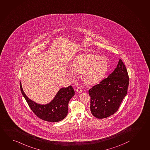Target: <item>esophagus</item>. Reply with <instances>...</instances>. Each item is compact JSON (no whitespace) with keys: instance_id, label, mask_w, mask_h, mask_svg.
<instances>
[{"instance_id":"obj_1","label":"esophagus","mask_w":150,"mask_h":150,"mask_svg":"<svg viewBox=\"0 0 150 150\" xmlns=\"http://www.w3.org/2000/svg\"><path fill=\"white\" fill-rule=\"evenodd\" d=\"M76 93H78L80 94V93H81L82 92V88L80 87H78L76 88Z\"/></svg>"}]
</instances>
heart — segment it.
<instances>
[{
    "label": "heart",
    "mask_w": 150,
    "mask_h": 150,
    "mask_svg": "<svg viewBox=\"0 0 150 150\" xmlns=\"http://www.w3.org/2000/svg\"><path fill=\"white\" fill-rule=\"evenodd\" d=\"M71 67L76 72H82V78L85 83L93 85L103 77L107 69L108 62L104 57L85 54L77 57Z\"/></svg>",
    "instance_id": "b5f03b06"
}]
</instances>
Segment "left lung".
<instances>
[{"label":"left lung","mask_w":150,"mask_h":150,"mask_svg":"<svg viewBox=\"0 0 150 150\" xmlns=\"http://www.w3.org/2000/svg\"><path fill=\"white\" fill-rule=\"evenodd\" d=\"M128 85L127 71L120 59L112 74L89 90L92 114L101 119L115 113L127 95Z\"/></svg>","instance_id":"1"}]
</instances>
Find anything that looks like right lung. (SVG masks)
Listing matches in <instances>:
<instances>
[{"label":"right lung","instance_id":"add662e5","mask_svg":"<svg viewBox=\"0 0 150 150\" xmlns=\"http://www.w3.org/2000/svg\"><path fill=\"white\" fill-rule=\"evenodd\" d=\"M22 95L34 113L41 120L50 122H57L63 120L68 112L69 102L74 95L71 86L61 88L48 104H40L31 100L25 93L20 82Z\"/></svg>","mask_w":150,"mask_h":150}]
</instances>
